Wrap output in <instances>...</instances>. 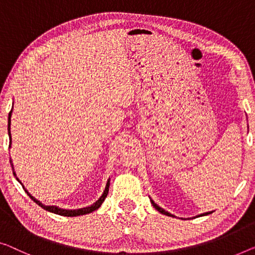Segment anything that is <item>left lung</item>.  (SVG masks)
<instances>
[{
  "instance_id": "1",
  "label": "left lung",
  "mask_w": 255,
  "mask_h": 255,
  "mask_svg": "<svg viewBox=\"0 0 255 255\" xmlns=\"http://www.w3.org/2000/svg\"><path fill=\"white\" fill-rule=\"evenodd\" d=\"M151 204H152V205H153V207L155 208V210H157V211H159V212H160V213H161V214H165V215L172 216V218H175V215H173V214H170V213H168V212H166V211L164 210V208H161L160 206H158V205H157V204H155V203H154V201H153V200H152V199H151ZM211 213H213V212H207V213H203V214H200V215H198V216H204V215H208V214H211Z\"/></svg>"
}]
</instances>
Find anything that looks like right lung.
<instances>
[{"mask_svg": "<svg viewBox=\"0 0 255 255\" xmlns=\"http://www.w3.org/2000/svg\"><path fill=\"white\" fill-rule=\"evenodd\" d=\"M11 115H12V109H11V111H10V113H9V118H7V132H9V139H10L9 147H11V131H10ZM10 164H11V166H12V169H13V164H12V160H11V159H10ZM13 175L16 176L17 181L19 182V183H20V184L22 185L21 182L19 181V178L17 177V175H16V172H14V169H13ZM22 188L25 189L24 185H22ZM109 188H110V178L108 180V182H106V187H105V190H104L103 195H102V196L100 197V199L96 200V203H94L93 205H90V206H88V207L78 208V210H64V208H59V207H57V206H45V205H43L42 203H41L40 200H37V199L34 198V197H33L32 195H30V193H29L26 189H25V192L27 193V195L29 196V198H30V199H32L33 201H35V203H36L37 205H39V206L42 207L43 210H45V211L51 212V213H55V214H58V215H63V216H79V215L89 214V213H91V212H94V211L98 210V208L101 207V205L103 204V201L105 200L106 196H108V193H109Z\"/></svg>", "mask_w": 255, "mask_h": 255, "instance_id": "right-lung-1", "label": "right lung"}]
</instances>
